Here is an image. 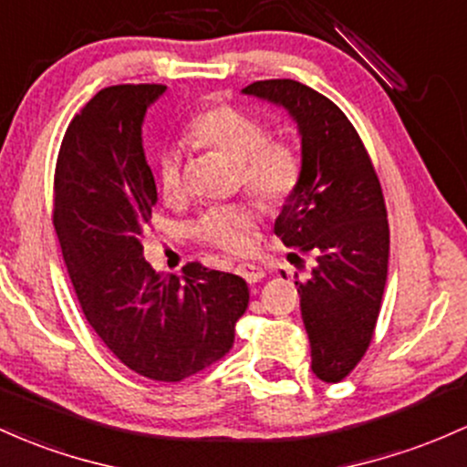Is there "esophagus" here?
Returning a JSON list of instances; mask_svg holds the SVG:
<instances>
[{"mask_svg":"<svg viewBox=\"0 0 467 467\" xmlns=\"http://www.w3.org/2000/svg\"><path fill=\"white\" fill-rule=\"evenodd\" d=\"M237 275L242 276V279L248 281V284H257V281L264 279V268L261 265H254V264H242L237 265Z\"/></svg>","mask_w":467,"mask_h":467,"instance_id":"34e87169","label":"esophagus"}]
</instances>
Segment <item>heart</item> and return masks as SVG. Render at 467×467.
Listing matches in <instances>:
<instances>
[{"label":"heart","mask_w":467,"mask_h":467,"mask_svg":"<svg viewBox=\"0 0 467 467\" xmlns=\"http://www.w3.org/2000/svg\"><path fill=\"white\" fill-rule=\"evenodd\" d=\"M191 137L199 146L237 163L239 179L261 202H285L299 183L301 157L296 148L290 141L270 137L264 121L234 106L219 104L194 117ZM159 183L166 202H179L183 197L182 157L177 150H166L159 159ZM254 223L257 213L250 203H233L203 214L197 233L210 245L228 253H244L250 245Z\"/></svg>","instance_id":"obj_1"}]
</instances>
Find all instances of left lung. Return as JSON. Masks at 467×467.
<instances>
[{
  "instance_id": "8db88e82",
  "label": "left lung",
  "mask_w": 467,
  "mask_h": 467,
  "mask_svg": "<svg viewBox=\"0 0 467 467\" xmlns=\"http://www.w3.org/2000/svg\"><path fill=\"white\" fill-rule=\"evenodd\" d=\"M242 92L284 109L299 132L301 179L275 234L315 257L308 279L295 285L312 372L337 383L370 346L386 290L390 230L381 186L357 130L321 92L295 79L254 81Z\"/></svg>"
}]
</instances>
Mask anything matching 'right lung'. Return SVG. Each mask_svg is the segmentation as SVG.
<instances>
[{
	"instance_id": "add662e5",
	"label": "right lung",
	"mask_w": 467,
	"mask_h": 467,
	"mask_svg": "<svg viewBox=\"0 0 467 467\" xmlns=\"http://www.w3.org/2000/svg\"><path fill=\"white\" fill-rule=\"evenodd\" d=\"M166 86H110L70 121L55 171V230L86 319L137 375L182 381L233 348L248 308L242 276L183 265L155 273L141 233L157 186L141 126Z\"/></svg>"
}]
</instances>
